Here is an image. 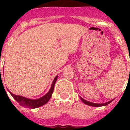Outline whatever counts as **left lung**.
Masks as SVG:
<instances>
[{"label": "left lung", "instance_id": "obj_1", "mask_svg": "<svg viewBox=\"0 0 130 130\" xmlns=\"http://www.w3.org/2000/svg\"><path fill=\"white\" fill-rule=\"evenodd\" d=\"M80 98H81V101L83 102L84 104H85L86 105H89V106H92V107H102V106H105V105H108V104H109L111 102L113 101V100H111V101L109 102H107L106 103H104V104H96V103H92V102H88V101L85 100H84L83 98H81L80 96Z\"/></svg>", "mask_w": 130, "mask_h": 130}]
</instances>
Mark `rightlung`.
Returning <instances> with one entry per match:
<instances>
[{"label": "right lung", "instance_id": "right-lung-1", "mask_svg": "<svg viewBox=\"0 0 130 130\" xmlns=\"http://www.w3.org/2000/svg\"><path fill=\"white\" fill-rule=\"evenodd\" d=\"M57 77H58V75H57V76L55 77V79H54L52 83V85H51V88L49 89V92L47 93L46 94L44 95V96H42V97L38 99H29V98L23 97V96H18V95L13 94H12V93L10 91H9V92H10V94L12 96V97L17 101V102H18V103H19L21 105H22L23 107H25L27 108H32V109L39 107H41L42 106V105H45V104H47V103L49 102V100H50L51 96H52L53 92L54 87H55V83L57 81Z\"/></svg>", "mask_w": 130, "mask_h": 130}]
</instances>
